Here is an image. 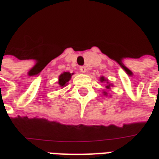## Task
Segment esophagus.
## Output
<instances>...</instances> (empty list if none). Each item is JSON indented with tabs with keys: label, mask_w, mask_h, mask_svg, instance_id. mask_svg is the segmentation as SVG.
<instances>
[{
	"label": "esophagus",
	"mask_w": 159,
	"mask_h": 159,
	"mask_svg": "<svg viewBox=\"0 0 159 159\" xmlns=\"http://www.w3.org/2000/svg\"><path fill=\"white\" fill-rule=\"evenodd\" d=\"M80 70L81 73H85V72L87 71V69H86V67H85V66H82V67H80Z\"/></svg>",
	"instance_id": "obj_1"
}]
</instances>
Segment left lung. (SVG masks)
<instances>
[{
	"label": "left lung",
	"mask_w": 159,
	"mask_h": 159,
	"mask_svg": "<svg viewBox=\"0 0 159 159\" xmlns=\"http://www.w3.org/2000/svg\"><path fill=\"white\" fill-rule=\"evenodd\" d=\"M100 81L101 82H104V81H106V83L107 84H109V82H108V80H107L106 79H105V78L104 77H103V76H102V77L100 78ZM112 84H109V85H107L106 86H105V87H106L107 89H110V86H112ZM103 94H104V95H107V94H108V93H107L106 92H103Z\"/></svg>",
	"instance_id": "left-lung-1"
}]
</instances>
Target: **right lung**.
Here are the masks:
<instances>
[{
  "label": "right lung",
  "instance_id": "1",
  "mask_svg": "<svg viewBox=\"0 0 159 159\" xmlns=\"http://www.w3.org/2000/svg\"><path fill=\"white\" fill-rule=\"evenodd\" d=\"M74 74H70L69 72H64L63 74H61L59 76V81H58V84H59L60 87H64L67 85V82L70 80L72 75Z\"/></svg>",
  "mask_w": 159,
  "mask_h": 159
}]
</instances>
